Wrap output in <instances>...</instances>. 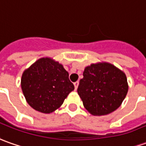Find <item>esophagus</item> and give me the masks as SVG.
Listing matches in <instances>:
<instances>
[{
    "mask_svg": "<svg viewBox=\"0 0 146 146\" xmlns=\"http://www.w3.org/2000/svg\"><path fill=\"white\" fill-rule=\"evenodd\" d=\"M73 85H74V87H75V90H77V87H78V85H79V81H76V82H74V83H73Z\"/></svg>",
    "mask_w": 146,
    "mask_h": 146,
    "instance_id": "esophagus-1",
    "label": "esophagus"
}]
</instances>
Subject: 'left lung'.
Here are the masks:
<instances>
[{"instance_id":"obj_1","label":"left lung","mask_w":146,"mask_h":146,"mask_svg":"<svg viewBox=\"0 0 146 146\" xmlns=\"http://www.w3.org/2000/svg\"><path fill=\"white\" fill-rule=\"evenodd\" d=\"M128 88L125 74L114 65L102 62L85 69L77 93L91 114L102 116L113 112L121 105Z\"/></svg>"}]
</instances>
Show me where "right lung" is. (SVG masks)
Segmentation results:
<instances>
[{"label": "right lung", "instance_id": "obj_1", "mask_svg": "<svg viewBox=\"0 0 146 146\" xmlns=\"http://www.w3.org/2000/svg\"><path fill=\"white\" fill-rule=\"evenodd\" d=\"M21 85L28 104L44 113L58 109L74 90L63 65L48 57L40 58L25 70Z\"/></svg>", "mask_w": 146, "mask_h": 146}]
</instances>
